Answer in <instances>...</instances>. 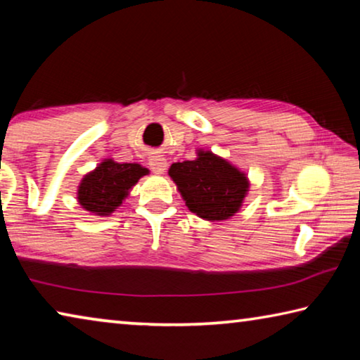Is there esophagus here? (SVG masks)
Returning a JSON list of instances; mask_svg holds the SVG:
<instances>
[{
	"mask_svg": "<svg viewBox=\"0 0 360 360\" xmlns=\"http://www.w3.org/2000/svg\"><path fill=\"white\" fill-rule=\"evenodd\" d=\"M149 165H150L152 172H154L155 174H163L168 168V162L163 155H150L149 157Z\"/></svg>",
	"mask_w": 360,
	"mask_h": 360,
	"instance_id": "esophagus-1",
	"label": "esophagus"
}]
</instances>
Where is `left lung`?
I'll list each match as a JSON object with an SVG mask.
<instances>
[{
    "label": "left lung",
    "mask_w": 360,
    "mask_h": 360,
    "mask_svg": "<svg viewBox=\"0 0 360 360\" xmlns=\"http://www.w3.org/2000/svg\"><path fill=\"white\" fill-rule=\"evenodd\" d=\"M186 206L210 222L233 217L249 192L248 174L227 158L198 149L193 160L176 162L168 169Z\"/></svg>",
    "instance_id": "left-lung-1"
}]
</instances>
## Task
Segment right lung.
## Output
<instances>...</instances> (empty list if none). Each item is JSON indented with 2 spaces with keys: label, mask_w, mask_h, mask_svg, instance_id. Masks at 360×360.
Listing matches in <instances>:
<instances>
[{
  "label": "right lung",
  "mask_w": 360,
  "mask_h": 360,
  "mask_svg": "<svg viewBox=\"0 0 360 360\" xmlns=\"http://www.w3.org/2000/svg\"><path fill=\"white\" fill-rule=\"evenodd\" d=\"M146 174H149V169L139 163H119L105 158L79 182L77 203L94 216H111Z\"/></svg>",
  "instance_id": "1"
}]
</instances>
